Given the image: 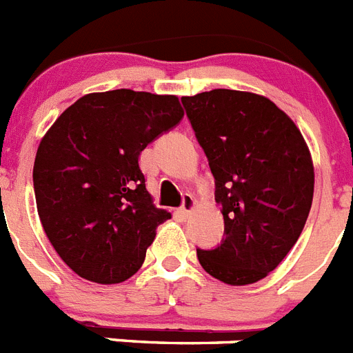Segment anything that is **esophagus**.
<instances>
[{"instance_id":"34e87169","label":"esophagus","mask_w":353,"mask_h":353,"mask_svg":"<svg viewBox=\"0 0 353 353\" xmlns=\"http://www.w3.org/2000/svg\"><path fill=\"white\" fill-rule=\"evenodd\" d=\"M194 198L191 196V194H183V201H182V207L179 209V214L182 216V218H189V214L192 212V209H194Z\"/></svg>"}]
</instances>
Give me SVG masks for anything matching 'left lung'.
Here are the masks:
<instances>
[{
    "label": "left lung",
    "mask_w": 353,
    "mask_h": 353,
    "mask_svg": "<svg viewBox=\"0 0 353 353\" xmlns=\"http://www.w3.org/2000/svg\"><path fill=\"white\" fill-rule=\"evenodd\" d=\"M212 171L225 237L196 248L201 268L230 285L275 270L305 227L314 192L311 153L291 117L254 92L214 89L183 96Z\"/></svg>",
    "instance_id": "left-lung-1"
}]
</instances>
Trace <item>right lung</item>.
Instances as JSON below:
<instances>
[{
  "instance_id": "add662e5",
  "label": "right lung",
  "mask_w": 353,
  "mask_h": 353,
  "mask_svg": "<svg viewBox=\"0 0 353 353\" xmlns=\"http://www.w3.org/2000/svg\"><path fill=\"white\" fill-rule=\"evenodd\" d=\"M182 117L176 96L116 89L82 96L42 137L33 164L37 212L77 275L119 284L143 266L171 214L153 205L139 155Z\"/></svg>"
}]
</instances>
